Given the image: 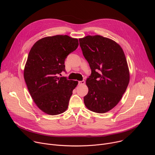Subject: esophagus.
Wrapping results in <instances>:
<instances>
[{
  "label": "esophagus",
  "mask_w": 155,
  "mask_h": 155,
  "mask_svg": "<svg viewBox=\"0 0 155 155\" xmlns=\"http://www.w3.org/2000/svg\"><path fill=\"white\" fill-rule=\"evenodd\" d=\"M84 83H85L84 80L79 81H78V84H79V85H83V84H84Z\"/></svg>",
  "instance_id": "34e87169"
}]
</instances>
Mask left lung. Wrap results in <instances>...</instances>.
<instances>
[{
	"label": "left lung",
	"mask_w": 155,
	"mask_h": 155,
	"mask_svg": "<svg viewBox=\"0 0 155 155\" xmlns=\"http://www.w3.org/2000/svg\"><path fill=\"white\" fill-rule=\"evenodd\" d=\"M79 42L91 70L84 105L93 112L106 113L118 104L129 82L124 53L115 41L99 35H87Z\"/></svg>",
	"instance_id": "8db88e82"
}]
</instances>
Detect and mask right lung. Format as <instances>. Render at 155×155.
I'll list each match as a JSON object with an SVG mask.
<instances>
[{
  "label": "right lung",
  "mask_w": 155,
  "mask_h": 155,
  "mask_svg": "<svg viewBox=\"0 0 155 155\" xmlns=\"http://www.w3.org/2000/svg\"><path fill=\"white\" fill-rule=\"evenodd\" d=\"M78 46L77 38L57 35L38 40L31 48L24 78L34 102L44 113L56 115L68 109L78 81L57 75L65 71V58Z\"/></svg>",
  "instance_id": "add662e5"
}]
</instances>
